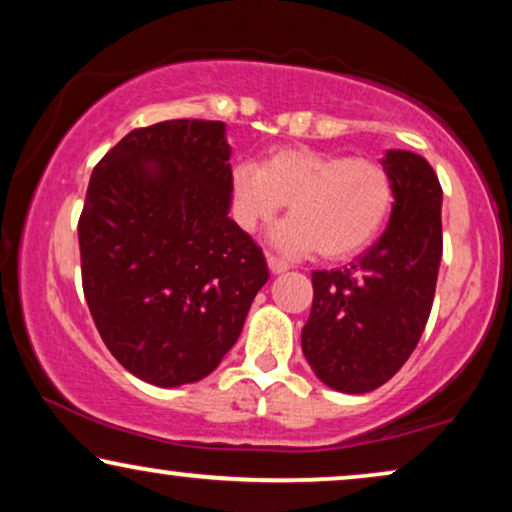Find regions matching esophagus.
Instances as JSON below:
<instances>
[{"mask_svg": "<svg viewBox=\"0 0 512 512\" xmlns=\"http://www.w3.org/2000/svg\"><path fill=\"white\" fill-rule=\"evenodd\" d=\"M268 268H270L272 275H279V272L289 270L291 265L286 263V261H282V258H277V256H268Z\"/></svg>", "mask_w": 512, "mask_h": 512, "instance_id": "34e87169", "label": "esophagus"}]
</instances>
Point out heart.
<instances>
[{"instance_id": "obj_1", "label": "heart", "mask_w": 512, "mask_h": 512, "mask_svg": "<svg viewBox=\"0 0 512 512\" xmlns=\"http://www.w3.org/2000/svg\"><path fill=\"white\" fill-rule=\"evenodd\" d=\"M233 191L244 230L268 226L289 205V221L275 230L272 244L291 256L319 249L331 261L370 247L394 205L391 177L377 160L310 149H282L258 167L242 163Z\"/></svg>"}]
</instances>
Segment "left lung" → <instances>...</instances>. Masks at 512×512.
Wrapping results in <instances>:
<instances>
[{"label": "left lung", "instance_id": "8db88e82", "mask_svg": "<svg viewBox=\"0 0 512 512\" xmlns=\"http://www.w3.org/2000/svg\"><path fill=\"white\" fill-rule=\"evenodd\" d=\"M394 186L387 230L342 270L312 272L303 354L326 387L366 394L391 380L429 321L443 256V188L412 151H387Z\"/></svg>", "mask_w": 512, "mask_h": 512}]
</instances>
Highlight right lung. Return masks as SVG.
Segmentation results:
<instances>
[{"mask_svg": "<svg viewBox=\"0 0 512 512\" xmlns=\"http://www.w3.org/2000/svg\"><path fill=\"white\" fill-rule=\"evenodd\" d=\"M228 160L226 125L179 118L128 132L90 177L83 296L116 361L156 387L212 373L270 277L228 216Z\"/></svg>", "mask_w": 512, "mask_h": 512, "instance_id": "right-lung-1", "label": "right lung"}]
</instances>
